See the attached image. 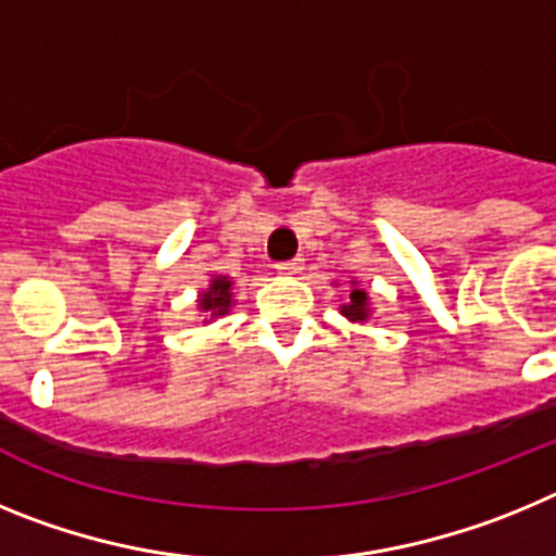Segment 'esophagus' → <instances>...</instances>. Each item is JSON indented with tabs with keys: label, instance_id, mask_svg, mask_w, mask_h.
Masks as SVG:
<instances>
[{
	"label": "esophagus",
	"instance_id": "obj_1",
	"mask_svg": "<svg viewBox=\"0 0 556 556\" xmlns=\"http://www.w3.org/2000/svg\"><path fill=\"white\" fill-rule=\"evenodd\" d=\"M275 269L283 275H298L303 269V258L301 255H294V258H289V262H281V264H275Z\"/></svg>",
	"mask_w": 556,
	"mask_h": 556
}]
</instances>
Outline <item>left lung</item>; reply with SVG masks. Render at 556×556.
<instances>
[{
    "label": "left lung",
    "instance_id": "left-lung-1",
    "mask_svg": "<svg viewBox=\"0 0 556 556\" xmlns=\"http://www.w3.org/2000/svg\"><path fill=\"white\" fill-rule=\"evenodd\" d=\"M342 314L353 323L367 320V292H362V289H351V298H348V303L342 306Z\"/></svg>",
    "mask_w": 556,
    "mask_h": 556
}]
</instances>
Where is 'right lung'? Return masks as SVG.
Here are the masks:
<instances>
[{
    "mask_svg": "<svg viewBox=\"0 0 556 556\" xmlns=\"http://www.w3.org/2000/svg\"><path fill=\"white\" fill-rule=\"evenodd\" d=\"M230 301H233V294H230L228 278H214L208 292L200 294V306L211 314H225L230 308Z\"/></svg>",
    "mask_w": 556,
    "mask_h": 556,
    "instance_id": "add662e5",
    "label": "right lung"
}]
</instances>
